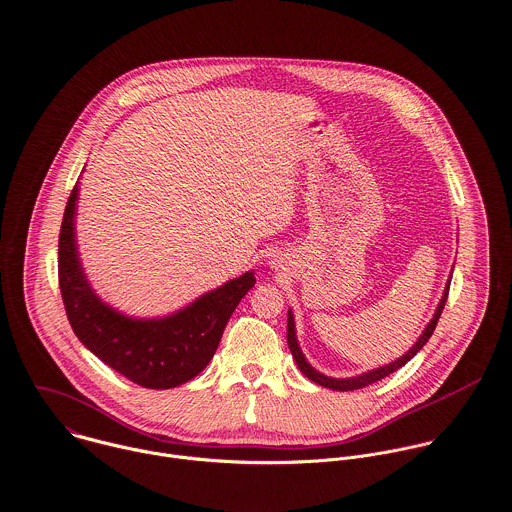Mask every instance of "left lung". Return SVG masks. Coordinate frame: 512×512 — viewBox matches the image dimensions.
I'll use <instances>...</instances> for the list:
<instances>
[{"label": "left lung", "mask_w": 512, "mask_h": 512, "mask_svg": "<svg viewBox=\"0 0 512 512\" xmlns=\"http://www.w3.org/2000/svg\"><path fill=\"white\" fill-rule=\"evenodd\" d=\"M450 279H452V277H450ZM450 279H448V285H446V289H444V295H442V299H440V303H438V307H436V311H434V317L430 319V323L426 325V329L422 331V335L418 337V342L412 346V350H408V352H406L402 358H398L396 362H392V364H388V366H382V368H378V370L366 372V374L356 376V378H329V376L319 374L315 368H311V364H307V360H305V356H303V352H301V348H299V344H297L295 321H293V313H291V309H289V311H287V346H289V350H291V354H293V358H295L297 368H299V370L303 372V376H307L311 382H315V384H319V386H323V388H329V390H339V392L360 390V388H366V386H370V384H374V382H378V380L390 376L392 372H396V370H400L404 364H408V362L426 346L430 335H432L434 329H436V323H438V319H440V313H442V309H444V303H446V299H448Z\"/></svg>", "instance_id": "obj_1"}]
</instances>
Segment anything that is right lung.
Wrapping results in <instances>:
<instances>
[{
    "mask_svg": "<svg viewBox=\"0 0 512 512\" xmlns=\"http://www.w3.org/2000/svg\"><path fill=\"white\" fill-rule=\"evenodd\" d=\"M76 201L78 183L58 241L60 291L76 337L106 366L142 388L168 390L193 380L213 360L229 317L255 285L253 271L166 317H128L106 305L84 275L76 247Z\"/></svg>",
    "mask_w": 512,
    "mask_h": 512,
    "instance_id": "obj_1",
    "label": "right lung"
}]
</instances>
